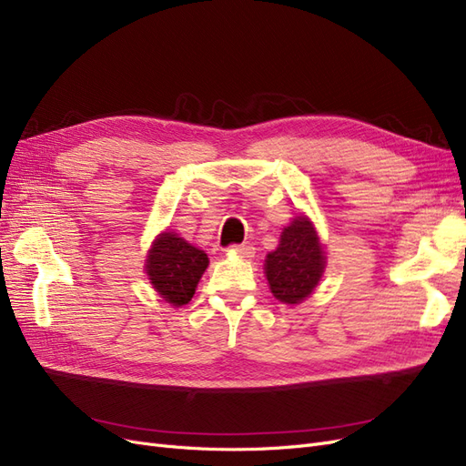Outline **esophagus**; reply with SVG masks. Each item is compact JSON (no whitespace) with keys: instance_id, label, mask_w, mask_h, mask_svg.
Segmentation results:
<instances>
[{"instance_id":"obj_1","label":"esophagus","mask_w":466,"mask_h":466,"mask_svg":"<svg viewBox=\"0 0 466 466\" xmlns=\"http://www.w3.org/2000/svg\"><path fill=\"white\" fill-rule=\"evenodd\" d=\"M234 253H239V255H244V258H253L255 255V248L251 246V244H236V246H232L230 248Z\"/></svg>"}]
</instances>
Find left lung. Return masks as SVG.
<instances>
[{"instance_id": "left-lung-1", "label": "left lung", "mask_w": 466, "mask_h": 466, "mask_svg": "<svg viewBox=\"0 0 466 466\" xmlns=\"http://www.w3.org/2000/svg\"><path fill=\"white\" fill-rule=\"evenodd\" d=\"M325 268V253L313 224L296 217L282 230L280 244L267 255L265 273L271 292L284 304H299L319 284Z\"/></svg>"}]
</instances>
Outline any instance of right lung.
Wrapping results in <instances>:
<instances>
[{"mask_svg":"<svg viewBox=\"0 0 466 466\" xmlns=\"http://www.w3.org/2000/svg\"><path fill=\"white\" fill-rule=\"evenodd\" d=\"M208 265L207 253L172 232L160 234L147 258V275L168 304L184 306L195 294Z\"/></svg>","mask_w":466,"mask_h":466,"instance_id":"add662e5","label":"right lung"}]
</instances>
